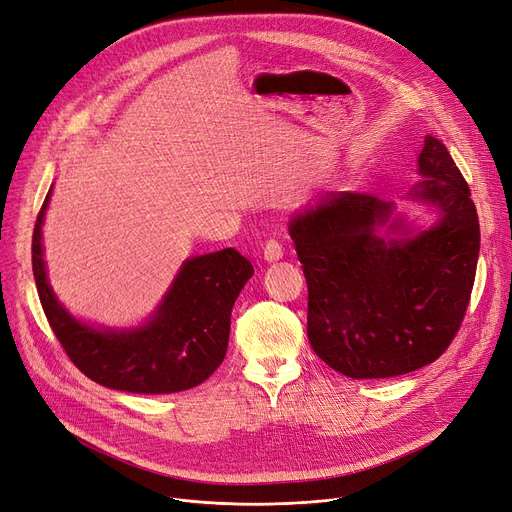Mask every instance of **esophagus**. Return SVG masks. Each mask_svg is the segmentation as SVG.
I'll return each mask as SVG.
<instances>
[{"mask_svg": "<svg viewBox=\"0 0 512 512\" xmlns=\"http://www.w3.org/2000/svg\"><path fill=\"white\" fill-rule=\"evenodd\" d=\"M284 257V249L278 240H268L263 247V259L268 263H276Z\"/></svg>", "mask_w": 512, "mask_h": 512, "instance_id": "esophagus-1", "label": "esophagus"}]
</instances>
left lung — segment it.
Instances as JSON below:
<instances>
[{"mask_svg":"<svg viewBox=\"0 0 512 512\" xmlns=\"http://www.w3.org/2000/svg\"><path fill=\"white\" fill-rule=\"evenodd\" d=\"M418 173L404 198L437 213L427 228L360 192H326L288 224L307 280L309 343L349 379H389L435 362L469 305L479 259L469 184L433 136Z\"/></svg>","mask_w":512,"mask_h":512,"instance_id":"obj_1","label":"left lung"}]
</instances>
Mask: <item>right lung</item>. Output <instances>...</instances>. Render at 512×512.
Masks as SVG:
<instances>
[{
	"label": "right lung",
	"mask_w": 512,
	"mask_h": 512,
	"mask_svg": "<svg viewBox=\"0 0 512 512\" xmlns=\"http://www.w3.org/2000/svg\"><path fill=\"white\" fill-rule=\"evenodd\" d=\"M50 194L33 230V276L41 307L71 362L87 379L127 393H177L207 381L226 358L232 307L255 272L251 261L234 249L190 257L144 324L92 326L77 320L48 282L41 228Z\"/></svg>",
	"instance_id": "obj_1"
}]
</instances>
